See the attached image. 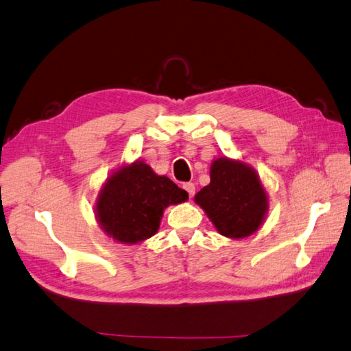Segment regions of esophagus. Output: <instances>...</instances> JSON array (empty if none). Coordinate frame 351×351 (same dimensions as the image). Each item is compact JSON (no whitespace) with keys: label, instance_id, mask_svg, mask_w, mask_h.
Returning a JSON list of instances; mask_svg holds the SVG:
<instances>
[{"label":"esophagus","instance_id":"obj_1","mask_svg":"<svg viewBox=\"0 0 351 351\" xmlns=\"http://www.w3.org/2000/svg\"><path fill=\"white\" fill-rule=\"evenodd\" d=\"M182 189H184L185 191H187L190 197H193V196H195L196 187H195V184H193V182H185V184L182 185Z\"/></svg>","mask_w":351,"mask_h":351}]
</instances>
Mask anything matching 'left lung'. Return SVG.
<instances>
[{"mask_svg": "<svg viewBox=\"0 0 351 351\" xmlns=\"http://www.w3.org/2000/svg\"><path fill=\"white\" fill-rule=\"evenodd\" d=\"M210 180L197 191L195 202L207 213L216 230L230 239L254 234L267 213V195L256 170L223 156L213 161Z\"/></svg>", "mask_w": 351, "mask_h": 351, "instance_id": "obj_1", "label": "left lung"}]
</instances>
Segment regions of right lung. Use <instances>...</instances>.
Listing matches in <instances>:
<instances>
[{
    "label": "right lung",
    "mask_w": 351,
    "mask_h": 351,
    "mask_svg": "<svg viewBox=\"0 0 351 351\" xmlns=\"http://www.w3.org/2000/svg\"><path fill=\"white\" fill-rule=\"evenodd\" d=\"M189 193L160 176L143 161L120 167L108 178L95 204V217L109 237L134 245L152 237L169 205L185 202Z\"/></svg>",
    "instance_id": "obj_1"
}]
</instances>
